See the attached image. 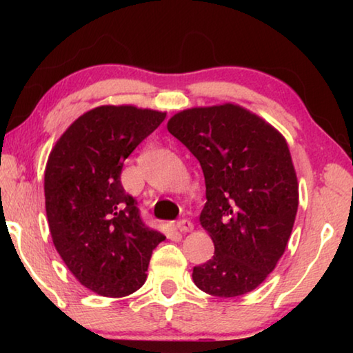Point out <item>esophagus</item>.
<instances>
[{
    "instance_id": "1",
    "label": "esophagus",
    "mask_w": 353,
    "mask_h": 353,
    "mask_svg": "<svg viewBox=\"0 0 353 353\" xmlns=\"http://www.w3.org/2000/svg\"><path fill=\"white\" fill-rule=\"evenodd\" d=\"M176 227L179 232H191L193 230V223L190 219H181L176 223Z\"/></svg>"
}]
</instances>
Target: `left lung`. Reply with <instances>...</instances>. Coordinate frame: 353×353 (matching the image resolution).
I'll use <instances>...</instances> for the list:
<instances>
[{
	"instance_id": "1",
	"label": "left lung",
	"mask_w": 353,
	"mask_h": 353,
	"mask_svg": "<svg viewBox=\"0 0 353 353\" xmlns=\"http://www.w3.org/2000/svg\"><path fill=\"white\" fill-rule=\"evenodd\" d=\"M168 130L199 160L205 179L199 221L214 255L193 268V282L216 297L246 294L274 271L294 225L299 185L286 140L230 103L179 112Z\"/></svg>"
}]
</instances>
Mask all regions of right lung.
<instances>
[{
    "instance_id": "right-lung-1",
    "label": "right lung",
    "mask_w": 353,
    "mask_h": 353,
    "mask_svg": "<svg viewBox=\"0 0 353 353\" xmlns=\"http://www.w3.org/2000/svg\"><path fill=\"white\" fill-rule=\"evenodd\" d=\"M165 112L99 105L65 130L48 157L45 207L52 243L71 274L99 296L124 297L146 280L165 240L143 223L121 185L123 163Z\"/></svg>"
}]
</instances>
